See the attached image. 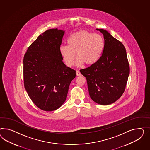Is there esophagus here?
<instances>
[{
  "label": "esophagus",
  "mask_w": 150,
  "mask_h": 150,
  "mask_svg": "<svg viewBox=\"0 0 150 150\" xmlns=\"http://www.w3.org/2000/svg\"><path fill=\"white\" fill-rule=\"evenodd\" d=\"M76 75L78 76H81V74L79 70H76Z\"/></svg>",
  "instance_id": "34e87169"
}]
</instances>
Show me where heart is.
<instances>
[{
  "mask_svg": "<svg viewBox=\"0 0 150 150\" xmlns=\"http://www.w3.org/2000/svg\"><path fill=\"white\" fill-rule=\"evenodd\" d=\"M67 44L59 49L65 64L68 67L73 66L76 53L78 57L76 65L80 67L85 63L93 64L100 59L104 48V40L99 34L82 30L70 35Z\"/></svg>",
  "mask_w": 150,
  "mask_h": 150,
  "instance_id": "b5f03b06",
  "label": "heart"
}]
</instances>
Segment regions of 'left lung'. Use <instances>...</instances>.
Here are the masks:
<instances>
[{
	"label": "left lung",
	"instance_id": "8db88e82",
	"mask_svg": "<svg viewBox=\"0 0 150 150\" xmlns=\"http://www.w3.org/2000/svg\"><path fill=\"white\" fill-rule=\"evenodd\" d=\"M104 48L100 59L80 72L86 78L89 96L96 103L106 105L117 100L126 88L129 75L126 50L121 42L103 29Z\"/></svg>",
	"mask_w": 150,
	"mask_h": 150
}]
</instances>
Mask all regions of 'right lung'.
I'll list each match as a JSON object with an SVG mask.
<instances>
[{"label": "right lung", "mask_w": 150, "mask_h": 150, "mask_svg": "<svg viewBox=\"0 0 150 150\" xmlns=\"http://www.w3.org/2000/svg\"><path fill=\"white\" fill-rule=\"evenodd\" d=\"M65 31L50 29L29 46L23 58L24 88L35 105L46 111L63 104L76 71L63 62L59 49Z\"/></svg>", "instance_id": "add662e5"}]
</instances>
